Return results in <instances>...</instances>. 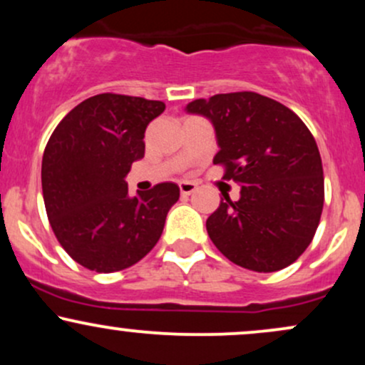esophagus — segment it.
<instances>
[{"label": "esophagus", "instance_id": "obj_1", "mask_svg": "<svg viewBox=\"0 0 365 365\" xmlns=\"http://www.w3.org/2000/svg\"><path fill=\"white\" fill-rule=\"evenodd\" d=\"M178 187H180V192H182V195H190L197 190V185L194 182H185V180H183V182H180Z\"/></svg>", "mask_w": 365, "mask_h": 365}]
</instances>
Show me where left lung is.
<instances>
[{"mask_svg":"<svg viewBox=\"0 0 365 365\" xmlns=\"http://www.w3.org/2000/svg\"><path fill=\"white\" fill-rule=\"evenodd\" d=\"M216 130L212 159L240 199L223 194L207 217L209 238L237 266L273 273L312 242L324 204L321 154L311 130L282 103L257 92H230L187 104Z\"/></svg>","mask_w":365,"mask_h":365,"instance_id":"left-lung-1","label":"left lung"}]
</instances>
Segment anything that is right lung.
Here are the masks:
<instances>
[{
  "mask_svg": "<svg viewBox=\"0 0 365 365\" xmlns=\"http://www.w3.org/2000/svg\"><path fill=\"white\" fill-rule=\"evenodd\" d=\"M165 103L104 92L75 106L44 149L48 220L66 254L96 273H115L153 250L180 188L158 183L130 197L125 177L144 158L148 125Z\"/></svg>",
  "mask_w": 365,
  "mask_h": 365,
  "instance_id": "right-lung-1",
  "label": "right lung"
}]
</instances>
